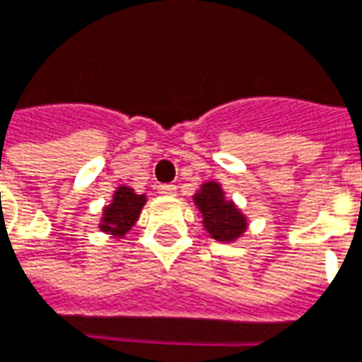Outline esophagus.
Returning a JSON list of instances; mask_svg holds the SVG:
<instances>
[{"mask_svg": "<svg viewBox=\"0 0 362 362\" xmlns=\"http://www.w3.org/2000/svg\"><path fill=\"white\" fill-rule=\"evenodd\" d=\"M158 191H160V194H164V197H175L177 187H175V185H160Z\"/></svg>", "mask_w": 362, "mask_h": 362, "instance_id": "esophagus-1", "label": "esophagus"}]
</instances>
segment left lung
I'll return each mask as SVG.
<instances>
[{
	"mask_svg": "<svg viewBox=\"0 0 362 362\" xmlns=\"http://www.w3.org/2000/svg\"><path fill=\"white\" fill-rule=\"evenodd\" d=\"M192 200L202 216L204 229L217 243H235L248 229L246 216L236 208L233 200H227L225 191L217 181H206L200 185Z\"/></svg>",
	"mask_w": 362,
	"mask_h": 362,
	"instance_id": "8db88e82",
	"label": "left lung"
}]
</instances>
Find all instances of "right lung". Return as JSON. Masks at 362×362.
<instances>
[{
    "label": "right lung",
    "instance_id": "right-lung-1",
    "mask_svg": "<svg viewBox=\"0 0 362 362\" xmlns=\"http://www.w3.org/2000/svg\"><path fill=\"white\" fill-rule=\"evenodd\" d=\"M146 204V194H137L132 187L119 185L114 191L112 202L103 208L99 229L112 238H124L132 230Z\"/></svg>",
    "mask_w": 362,
    "mask_h": 362
}]
</instances>
